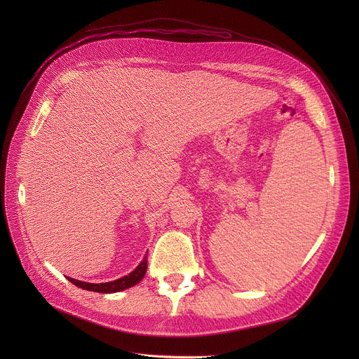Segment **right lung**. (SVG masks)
Instances as JSON below:
<instances>
[{"instance_id": "obj_1", "label": "right lung", "mask_w": 359, "mask_h": 359, "mask_svg": "<svg viewBox=\"0 0 359 359\" xmlns=\"http://www.w3.org/2000/svg\"><path fill=\"white\" fill-rule=\"evenodd\" d=\"M146 269H147V255H144L143 260L140 262V264L128 276L111 281V283H100V284H92V283H85V281H79V280H74L71 277H67L72 284H75L76 287L82 288V290H88V291H93V292H104V294H111V292H118V291H123L126 288H130L133 285H136L139 281H142V278L146 274Z\"/></svg>"}]
</instances>
